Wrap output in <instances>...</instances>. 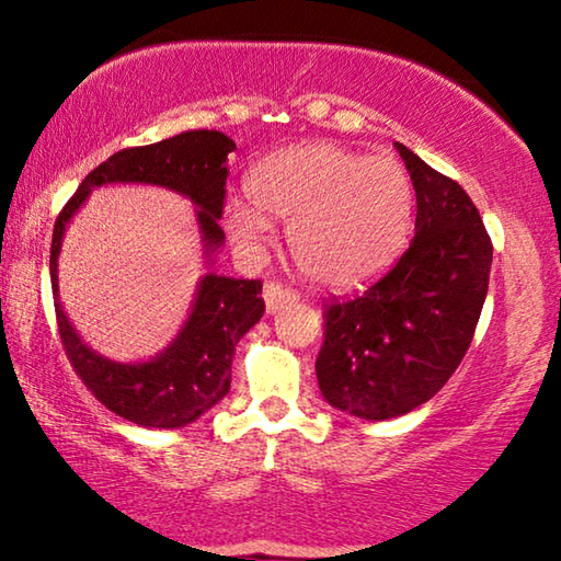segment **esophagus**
Segmentation results:
<instances>
[{
	"mask_svg": "<svg viewBox=\"0 0 561 561\" xmlns=\"http://www.w3.org/2000/svg\"><path fill=\"white\" fill-rule=\"evenodd\" d=\"M263 300H265V311L273 316V313H278L283 306L296 304L298 296H296L290 288H286V286H280V283L271 280V283H265V286H263Z\"/></svg>",
	"mask_w": 561,
	"mask_h": 561,
	"instance_id": "esophagus-1",
	"label": "esophagus"
}]
</instances>
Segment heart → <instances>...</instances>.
Returning <instances> with one entry per match:
<instances>
[{"label": "heart", "mask_w": 561, "mask_h": 561, "mask_svg": "<svg viewBox=\"0 0 561 561\" xmlns=\"http://www.w3.org/2000/svg\"><path fill=\"white\" fill-rule=\"evenodd\" d=\"M253 202L225 199L222 217L242 250H257L271 220H288L296 265L323 288L346 290L394 261L410 232L415 190L389 153L364 157L334 141L298 144L267 157L248 180Z\"/></svg>", "instance_id": "b5f03b06"}]
</instances>
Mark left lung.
Instances as JSON below:
<instances>
[{
    "label": "left lung",
    "mask_w": 561,
    "mask_h": 561,
    "mask_svg": "<svg viewBox=\"0 0 561 561\" xmlns=\"http://www.w3.org/2000/svg\"><path fill=\"white\" fill-rule=\"evenodd\" d=\"M417 197L415 240L359 298L327 306L316 377L331 408L362 420L408 415L466 356L493 245L466 190L394 144Z\"/></svg>",
    "instance_id": "obj_1"
}]
</instances>
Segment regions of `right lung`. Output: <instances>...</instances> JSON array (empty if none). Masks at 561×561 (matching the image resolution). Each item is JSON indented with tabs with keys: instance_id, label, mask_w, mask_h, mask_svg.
<instances>
[{
	"instance_id": "obj_1",
	"label": "right lung",
	"mask_w": 561,
	"mask_h": 561,
	"mask_svg": "<svg viewBox=\"0 0 561 561\" xmlns=\"http://www.w3.org/2000/svg\"><path fill=\"white\" fill-rule=\"evenodd\" d=\"M230 151H234L230 136L207 128L182 131L151 146L124 149L85 176L55 220L50 280L65 354L99 402L141 427H184L230 392L234 346L263 319V283L227 278L213 271L205 273L197 283L190 316L157 356L144 362H113L80 339L60 304L58 255L65 227L99 186H164L194 205L202 257L209 267L217 250L225 245V232L217 220L222 217L225 161Z\"/></svg>"
}]
</instances>
